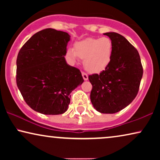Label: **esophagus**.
<instances>
[{
    "label": "esophagus",
    "instance_id": "34e87169",
    "mask_svg": "<svg viewBox=\"0 0 160 160\" xmlns=\"http://www.w3.org/2000/svg\"><path fill=\"white\" fill-rule=\"evenodd\" d=\"M82 76H83V78H84V81H87L88 80V75L86 73H84V72H82Z\"/></svg>",
    "mask_w": 160,
    "mask_h": 160
}]
</instances>
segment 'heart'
<instances>
[{"mask_svg":"<svg viewBox=\"0 0 160 160\" xmlns=\"http://www.w3.org/2000/svg\"><path fill=\"white\" fill-rule=\"evenodd\" d=\"M113 46L108 37L88 38L68 49L66 57L70 62L76 63L78 58L84 60V66L91 73H100L106 70L112 60Z\"/></svg>","mask_w":160,"mask_h":160,"instance_id":"heart-1","label":"heart"}]
</instances>
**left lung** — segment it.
I'll return each mask as SVG.
<instances>
[{"instance_id":"obj_1","label":"left lung","mask_w":160,"mask_h":160,"mask_svg":"<svg viewBox=\"0 0 160 160\" xmlns=\"http://www.w3.org/2000/svg\"><path fill=\"white\" fill-rule=\"evenodd\" d=\"M104 35L113 43V58L105 71L89 76L92 85L90 99L99 112L114 113L130 105L136 97L143 66L138 50L124 36L114 32Z\"/></svg>"}]
</instances>
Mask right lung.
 Segmentation results:
<instances>
[{"instance_id": "add662e5", "label": "right lung", "mask_w": 160, "mask_h": 160, "mask_svg": "<svg viewBox=\"0 0 160 160\" xmlns=\"http://www.w3.org/2000/svg\"><path fill=\"white\" fill-rule=\"evenodd\" d=\"M70 37L68 32L47 28L34 34L19 50L17 84L26 103L37 112L65 113L70 94L84 82L79 70L65 61Z\"/></svg>"}]
</instances>
